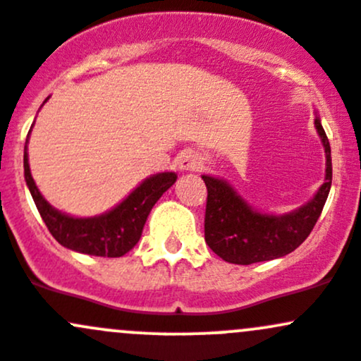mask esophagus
<instances>
[{
  "instance_id": "obj_1",
  "label": "esophagus",
  "mask_w": 361,
  "mask_h": 361,
  "mask_svg": "<svg viewBox=\"0 0 361 361\" xmlns=\"http://www.w3.org/2000/svg\"><path fill=\"white\" fill-rule=\"evenodd\" d=\"M180 172H198L203 166V158L196 151H184L177 159Z\"/></svg>"
}]
</instances>
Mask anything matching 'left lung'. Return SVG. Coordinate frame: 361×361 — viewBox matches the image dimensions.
<instances>
[{
	"label": "left lung",
	"instance_id": "left-lung-1",
	"mask_svg": "<svg viewBox=\"0 0 361 361\" xmlns=\"http://www.w3.org/2000/svg\"><path fill=\"white\" fill-rule=\"evenodd\" d=\"M323 147L325 182L314 198L285 215H267L254 210L222 179L202 176L207 185L205 241L221 259L231 264H254L283 257L295 250L313 231L332 185V156L322 123L314 120Z\"/></svg>",
	"mask_w": 361,
	"mask_h": 361
}]
</instances>
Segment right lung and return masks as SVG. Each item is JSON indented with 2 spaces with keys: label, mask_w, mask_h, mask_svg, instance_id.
<instances>
[{
  "label": "right lung",
  "mask_w": 361,
  "mask_h": 361,
  "mask_svg": "<svg viewBox=\"0 0 361 361\" xmlns=\"http://www.w3.org/2000/svg\"><path fill=\"white\" fill-rule=\"evenodd\" d=\"M24 176L36 208L51 236L62 247L97 257H121L132 250L140 240L151 208L177 180L173 172L156 173L147 177L107 214L78 219L55 210L38 191L29 169L27 146L24 147Z\"/></svg>",
  "instance_id": "add662e5"
}]
</instances>
